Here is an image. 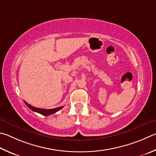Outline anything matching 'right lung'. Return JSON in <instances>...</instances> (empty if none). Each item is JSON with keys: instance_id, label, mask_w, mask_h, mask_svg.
Listing matches in <instances>:
<instances>
[{"instance_id": "right-lung-1", "label": "right lung", "mask_w": 156, "mask_h": 156, "mask_svg": "<svg viewBox=\"0 0 156 156\" xmlns=\"http://www.w3.org/2000/svg\"><path fill=\"white\" fill-rule=\"evenodd\" d=\"M24 103L26 104V105L30 109H31L34 112H38L39 114L41 115H43L45 116H48L50 115H52L54 113L56 112L57 111H58L59 110H61V108H63V106H61V107H58V108H53V109H42V108H36V107H34L33 106H31L30 104H28L26 101H24Z\"/></svg>"}]
</instances>
